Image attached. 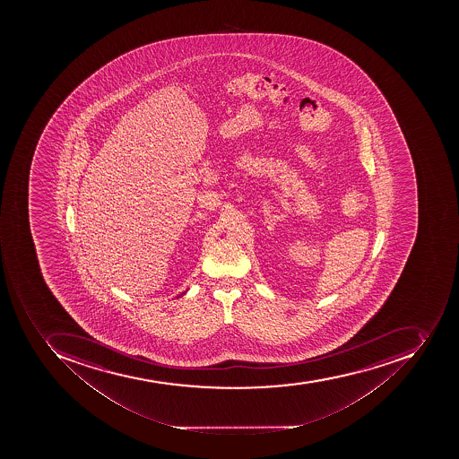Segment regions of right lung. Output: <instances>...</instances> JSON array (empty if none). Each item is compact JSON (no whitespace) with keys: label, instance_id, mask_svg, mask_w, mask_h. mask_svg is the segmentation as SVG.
Wrapping results in <instances>:
<instances>
[{"label":"right lung","instance_id":"add662e5","mask_svg":"<svg viewBox=\"0 0 459 459\" xmlns=\"http://www.w3.org/2000/svg\"><path fill=\"white\" fill-rule=\"evenodd\" d=\"M182 294H184V292H182Z\"/></svg>","mask_w":459,"mask_h":459}]
</instances>
